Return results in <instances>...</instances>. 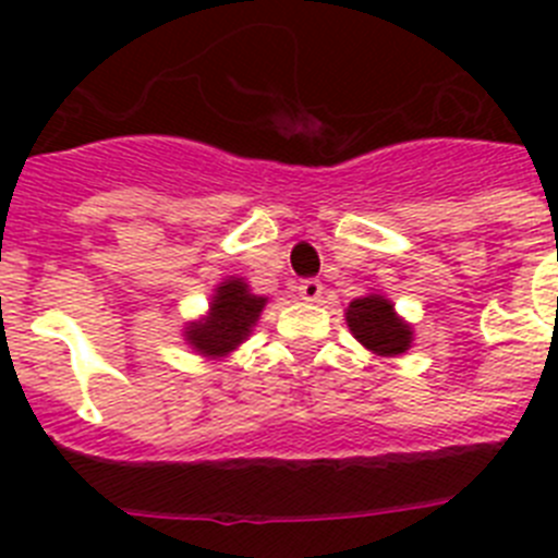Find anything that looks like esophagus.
Wrapping results in <instances>:
<instances>
[{
  "mask_svg": "<svg viewBox=\"0 0 558 558\" xmlns=\"http://www.w3.org/2000/svg\"><path fill=\"white\" fill-rule=\"evenodd\" d=\"M324 293V284L318 279H302L299 282V295H302L304 302H318Z\"/></svg>",
  "mask_w": 558,
  "mask_h": 558,
  "instance_id": "34e87169",
  "label": "esophagus"
}]
</instances>
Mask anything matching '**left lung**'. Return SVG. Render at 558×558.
Returning <instances> with one entry per match:
<instances>
[{"mask_svg": "<svg viewBox=\"0 0 558 558\" xmlns=\"http://www.w3.org/2000/svg\"><path fill=\"white\" fill-rule=\"evenodd\" d=\"M347 322L354 338L377 354H402L411 347V327L393 315V304L383 295L354 299L347 310Z\"/></svg>", "mask_w": 558, "mask_h": 558, "instance_id": "obj_1", "label": "left lung"}]
</instances>
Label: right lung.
I'll use <instances>...</instances> for the list:
<instances>
[{"instance_id":"obj_1","label":"right lung","mask_w":558,"mask_h":558,"mask_svg":"<svg viewBox=\"0 0 558 558\" xmlns=\"http://www.w3.org/2000/svg\"><path fill=\"white\" fill-rule=\"evenodd\" d=\"M263 307V295L248 293V284H243L240 279H229V282L220 284L215 299H211V313L204 322L192 324L186 340L201 354L220 357L248 338Z\"/></svg>"}]
</instances>
